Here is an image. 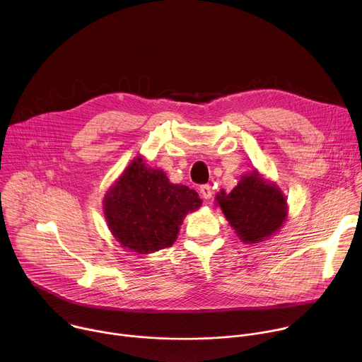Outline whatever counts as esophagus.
<instances>
[{
	"instance_id": "1",
	"label": "esophagus",
	"mask_w": 362,
	"mask_h": 362,
	"mask_svg": "<svg viewBox=\"0 0 362 362\" xmlns=\"http://www.w3.org/2000/svg\"><path fill=\"white\" fill-rule=\"evenodd\" d=\"M200 193H202L203 199H206V200L212 199V194H214L212 186H211V185H203V186H200Z\"/></svg>"
}]
</instances>
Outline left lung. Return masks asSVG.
<instances>
[{
  "label": "left lung",
  "instance_id": "obj_1",
  "mask_svg": "<svg viewBox=\"0 0 362 362\" xmlns=\"http://www.w3.org/2000/svg\"><path fill=\"white\" fill-rule=\"evenodd\" d=\"M215 199L238 238L247 245L275 235L288 216V203L279 186L256 169L243 175L232 192L221 190Z\"/></svg>",
  "mask_w": 362,
  "mask_h": 362
}]
</instances>
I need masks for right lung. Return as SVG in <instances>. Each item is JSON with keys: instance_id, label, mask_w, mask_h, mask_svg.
Wrapping results in <instances>:
<instances>
[{"instance_id": "1", "label": "right lung", "mask_w": 362, "mask_h": 362, "mask_svg": "<svg viewBox=\"0 0 362 362\" xmlns=\"http://www.w3.org/2000/svg\"><path fill=\"white\" fill-rule=\"evenodd\" d=\"M202 206L199 194L170 183L160 169L139 156L130 162L103 199V212L112 235L139 255L172 246L187 214Z\"/></svg>"}]
</instances>
